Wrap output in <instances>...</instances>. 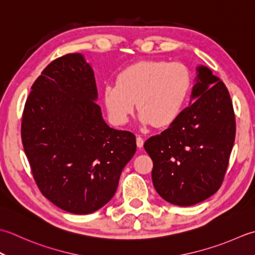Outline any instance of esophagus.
<instances>
[{
  "label": "esophagus",
  "instance_id": "1",
  "mask_svg": "<svg viewBox=\"0 0 255 255\" xmlns=\"http://www.w3.org/2000/svg\"><path fill=\"white\" fill-rule=\"evenodd\" d=\"M136 145L138 148H142L143 145H144V138H142L141 136H137L136 137Z\"/></svg>",
  "mask_w": 255,
  "mask_h": 255
}]
</instances>
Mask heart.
<instances>
[{
  "instance_id": "b5f03b06",
  "label": "heart",
  "mask_w": 255,
  "mask_h": 255,
  "mask_svg": "<svg viewBox=\"0 0 255 255\" xmlns=\"http://www.w3.org/2000/svg\"><path fill=\"white\" fill-rule=\"evenodd\" d=\"M190 87L189 71L184 65L144 60L121 71L117 85L105 87L103 98L117 124L127 123L136 105L138 121L144 126L166 127L183 111Z\"/></svg>"
}]
</instances>
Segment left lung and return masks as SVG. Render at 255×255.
Segmentation results:
<instances>
[{"label": "left lung", "mask_w": 255, "mask_h": 255, "mask_svg": "<svg viewBox=\"0 0 255 255\" xmlns=\"http://www.w3.org/2000/svg\"><path fill=\"white\" fill-rule=\"evenodd\" d=\"M189 106L144 148L153 160L158 195L176 206H193L220 188L236 137L229 91L207 66H197Z\"/></svg>", "instance_id": "obj_1"}]
</instances>
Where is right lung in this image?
I'll list each match as a JSON object with an SVG mask.
<instances>
[{
	"instance_id": "1",
	"label": "right lung",
	"mask_w": 255,
	"mask_h": 255,
	"mask_svg": "<svg viewBox=\"0 0 255 255\" xmlns=\"http://www.w3.org/2000/svg\"><path fill=\"white\" fill-rule=\"evenodd\" d=\"M95 72L82 54L46 67L32 86L22 119V142L36 184L60 209L88 215L114 196L136 152L135 135L102 117Z\"/></svg>"
}]
</instances>
